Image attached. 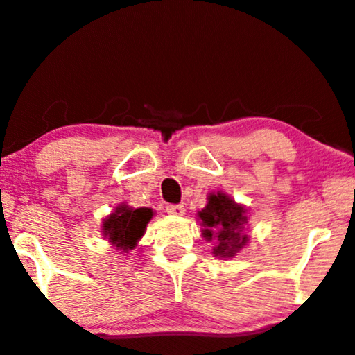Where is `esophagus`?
Wrapping results in <instances>:
<instances>
[{
  "mask_svg": "<svg viewBox=\"0 0 355 355\" xmlns=\"http://www.w3.org/2000/svg\"><path fill=\"white\" fill-rule=\"evenodd\" d=\"M166 213H168V215L182 216L185 215V207H183V205H168V207H166Z\"/></svg>",
  "mask_w": 355,
  "mask_h": 355,
  "instance_id": "obj_1",
  "label": "esophagus"
}]
</instances>
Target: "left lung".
Instances as JSON below:
<instances>
[{
	"instance_id": "obj_1",
	"label": "left lung",
	"mask_w": 355,
	"mask_h": 355,
	"mask_svg": "<svg viewBox=\"0 0 355 355\" xmlns=\"http://www.w3.org/2000/svg\"><path fill=\"white\" fill-rule=\"evenodd\" d=\"M246 213L243 205L223 191L208 195L207 207L198 211V218L202 220L205 240L215 243L213 254L216 258H233L250 241L248 234L243 233L248 223Z\"/></svg>"
}]
</instances>
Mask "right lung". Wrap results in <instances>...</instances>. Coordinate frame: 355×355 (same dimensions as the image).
<instances>
[{
    "instance_id": "1",
    "label": "right lung",
    "mask_w": 355,
    "mask_h": 355,
    "mask_svg": "<svg viewBox=\"0 0 355 355\" xmlns=\"http://www.w3.org/2000/svg\"><path fill=\"white\" fill-rule=\"evenodd\" d=\"M152 208H130L121 203L102 221V234L110 245L122 253L134 250L140 238L144 236L147 223L152 220Z\"/></svg>"
}]
</instances>
